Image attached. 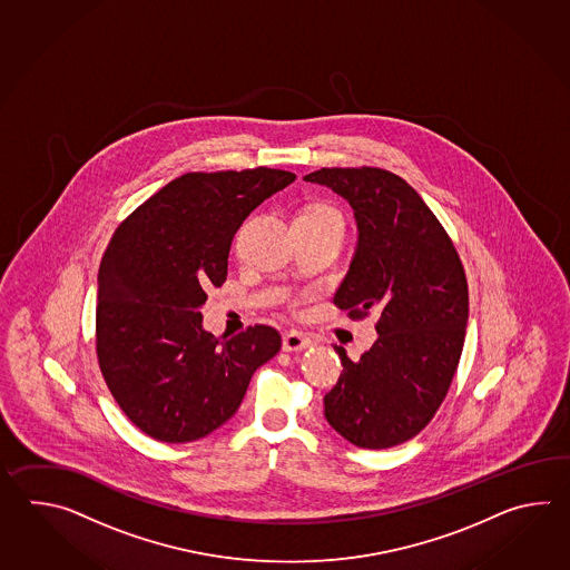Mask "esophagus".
<instances>
[{
	"label": "esophagus",
	"instance_id": "34e87169",
	"mask_svg": "<svg viewBox=\"0 0 570 570\" xmlns=\"http://www.w3.org/2000/svg\"><path fill=\"white\" fill-rule=\"evenodd\" d=\"M312 346V340L303 336L302 332H289L283 336V351L302 352Z\"/></svg>",
	"mask_w": 570,
	"mask_h": 570
}]
</instances>
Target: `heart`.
I'll return each instance as SVG.
<instances>
[{
  "label": "heart",
  "instance_id": "obj_1",
  "mask_svg": "<svg viewBox=\"0 0 570 570\" xmlns=\"http://www.w3.org/2000/svg\"><path fill=\"white\" fill-rule=\"evenodd\" d=\"M303 218L322 219V222H342L338 209H334L332 206L326 204H317V206L307 207L305 212H302Z\"/></svg>",
  "mask_w": 570,
  "mask_h": 570
}]
</instances>
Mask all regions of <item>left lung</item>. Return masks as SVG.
<instances>
[{
  "label": "left lung",
  "instance_id": "obj_1",
  "mask_svg": "<svg viewBox=\"0 0 570 570\" xmlns=\"http://www.w3.org/2000/svg\"><path fill=\"white\" fill-rule=\"evenodd\" d=\"M342 195L358 248L334 305L352 320L376 315L371 351L351 361L324 397L330 425L354 446L381 450L432 422L459 368L469 285L454 243L412 185L379 167H324L303 177Z\"/></svg>",
  "mask_w": 570,
  "mask_h": 570
}]
</instances>
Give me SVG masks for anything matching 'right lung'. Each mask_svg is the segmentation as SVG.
Listing matches in <instances>:
<instances>
[{
	"label": "right lung",
	"mask_w": 570,
	"mask_h": 570,
	"mask_svg": "<svg viewBox=\"0 0 570 570\" xmlns=\"http://www.w3.org/2000/svg\"><path fill=\"white\" fill-rule=\"evenodd\" d=\"M289 170L185 173L111 234L99 267L96 352L121 412L146 436L183 444L240 407L256 368L281 351L275 327L219 340L202 327L209 287L228 275L246 216L285 189Z\"/></svg>",
	"instance_id": "add662e5"
}]
</instances>
